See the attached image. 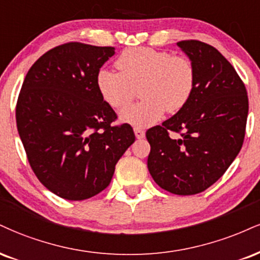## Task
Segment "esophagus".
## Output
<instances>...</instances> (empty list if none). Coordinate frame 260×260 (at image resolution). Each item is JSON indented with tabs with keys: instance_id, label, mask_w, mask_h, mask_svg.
I'll return each mask as SVG.
<instances>
[{
	"instance_id": "obj_1",
	"label": "esophagus",
	"mask_w": 260,
	"mask_h": 260,
	"mask_svg": "<svg viewBox=\"0 0 260 260\" xmlns=\"http://www.w3.org/2000/svg\"><path fill=\"white\" fill-rule=\"evenodd\" d=\"M134 134H136L137 139H143L145 137V132H144L142 128H134Z\"/></svg>"
}]
</instances>
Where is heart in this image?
I'll return each mask as SVG.
<instances>
[{
    "label": "heart",
    "instance_id": "obj_1",
    "mask_svg": "<svg viewBox=\"0 0 260 260\" xmlns=\"http://www.w3.org/2000/svg\"><path fill=\"white\" fill-rule=\"evenodd\" d=\"M116 68L120 73L100 70L96 87L112 109L129 104L139 88L143 99L120 112L121 120L132 126H149L160 120L165 111L181 110L195 90V65L184 55L133 47L121 53Z\"/></svg>",
    "mask_w": 260,
    "mask_h": 260
}]
</instances>
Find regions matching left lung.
I'll return each mask as SVG.
<instances>
[{"label":"left lung","mask_w":260,"mask_h":260,"mask_svg":"<svg viewBox=\"0 0 260 260\" xmlns=\"http://www.w3.org/2000/svg\"><path fill=\"white\" fill-rule=\"evenodd\" d=\"M177 45L195 65V90L174 116L146 131L151 146L148 168L162 189L195 195L213 185L242 148L248 96L218 49L196 40ZM171 132L177 136L170 137Z\"/></svg>","instance_id":"8db88e82"}]
</instances>
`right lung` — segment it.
Wrapping results in <instances>:
<instances>
[{"label": "right lung", "instance_id": "right-lung-1", "mask_svg": "<svg viewBox=\"0 0 260 260\" xmlns=\"http://www.w3.org/2000/svg\"><path fill=\"white\" fill-rule=\"evenodd\" d=\"M114 47L69 42L34 62L18 96L15 118L34 173L59 198L81 201L110 184L115 166L136 140L96 87Z\"/></svg>", "mask_w": 260, "mask_h": 260}]
</instances>
